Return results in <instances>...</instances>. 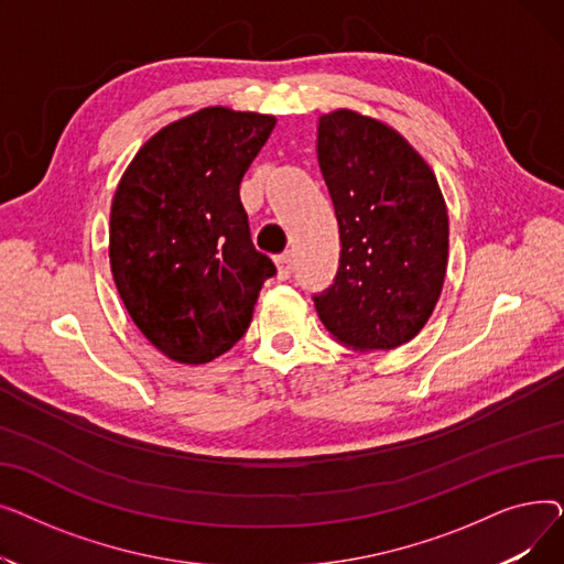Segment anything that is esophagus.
Returning <instances> with one entry per match:
<instances>
[{
    "instance_id": "esophagus-1",
    "label": "esophagus",
    "mask_w": 564,
    "mask_h": 564,
    "mask_svg": "<svg viewBox=\"0 0 564 564\" xmlns=\"http://www.w3.org/2000/svg\"><path fill=\"white\" fill-rule=\"evenodd\" d=\"M276 270H279V279L281 281L290 279V274H292V253L290 251H285V253H281L276 258Z\"/></svg>"
}]
</instances>
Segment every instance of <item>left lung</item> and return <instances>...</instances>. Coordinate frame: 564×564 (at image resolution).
I'll use <instances>...</instances> for the list:
<instances>
[{"instance_id":"1","label":"left lung","mask_w":564,"mask_h":564,"mask_svg":"<svg viewBox=\"0 0 564 564\" xmlns=\"http://www.w3.org/2000/svg\"><path fill=\"white\" fill-rule=\"evenodd\" d=\"M317 160L340 230L334 283L313 294L317 315L345 347H400L425 327L446 279L436 177L393 128L349 109L319 118Z\"/></svg>"}]
</instances>
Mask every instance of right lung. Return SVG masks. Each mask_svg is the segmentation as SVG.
Listing matches in <instances>:
<instances>
[{"label":"right lung","instance_id":"right-lung-1","mask_svg":"<svg viewBox=\"0 0 564 564\" xmlns=\"http://www.w3.org/2000/svg\"><path fill=\"white\" fill-rule=\"evenodd\" d=\"M274 116L200 109L160 130L113 194L109 260L139 327L177 364H207L240 340L276 274L251 242L240 183Z\"/></svg>","mask_w":564,"mask_h":564}]
</instances>
